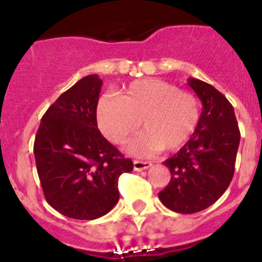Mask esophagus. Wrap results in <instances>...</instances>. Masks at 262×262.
<instances>
[{
	"label": "esophagus",
	"instance_id": "esophagus-1",
	"mask_svg": "<svg viewBox=\"0 0 262 262\" xmlns=\"http://www.w3.org/2000/svg\"><path fill=\"white\" fill-rule=\"evenodd\" d=\"M152 164L149 161H140V160H134V169L135 170H144V169H148Z\"/></svg>",
	"mask_w": 262,
	"mask_h": 262
}]
</instances>
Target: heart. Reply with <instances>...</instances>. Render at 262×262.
<instances>
[{
    "instance_id": "1",
    "label": "heart",
    "mask_w": 262,
    "mask_h": 262,
    "mask_svg": "<svg viewBox=\"0 0 262 262\" xmlns=\"http://www.w3.org/2000/svg\"><path fill=\"white\" fill-rule=\"evenodd\" d=\"M201 118L194 94L159 78L134 81L120 97H106L97 106V119L103 135L122 144L145 127L127 145L135 156H151L164 148L174 151L191 138Z\"/></svg>"
}]
</instances>
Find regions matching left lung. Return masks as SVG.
<instances>
[{
	"instance_id": "8db88e82",
	"label": "left lung",
	"mask_w": 262,
	"mask_h": 262,
	"mask_svg": "<svg viewBox=\"0 0 262 262\" xmlns=\"http://www.w3.org/2000/svg\"><path fill=\"white\" fill-rule=\"evenodd\" d=\"M187 85L202 102L200 123L189 142L164 161L172 178L159 193L163 205L180 214L202 211L223 195L233 177L240 143L228 99L205 81L189 78Z\"/></svg>"
}]
</instances>
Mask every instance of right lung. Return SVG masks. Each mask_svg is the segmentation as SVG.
<instances>
[{
	"mask_svg": "<svg viewBox=\"0 0 262 262\" xmlns=\"http://www.w3.org/2000/svg\"><path fill=\"white\" fill-rule=\"evenodd\" d=\"M102 80L81 78L48 107L34 143L36 170L47 202L72 219L93 221L119 200L118 178L133 161L97 126Z\"/></svg>",
	"mask_w": 262,
	"mask_h": 262,
	"instance_id": "add662e5",
	"label": "right lung"
}]
</instances>
